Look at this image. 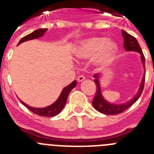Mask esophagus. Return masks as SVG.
Listing matches in <instances>:
<instances>
[{"instance_id": "34e87169", "label": "esophagus", "mask_w": 154, "mask_h": 154, "mask_svg": "<svg viewBox=\"0 0 154 154\" xmlns=\"http://www.w3.org/2000/svg\"><path fill=\"white\" fill-rule=\"evenodd\" d=\"M85 76L82 75H79L78 78H77V80H78V82H81L83 81L84 79H85Z\"/></svg>"}]
</instances>
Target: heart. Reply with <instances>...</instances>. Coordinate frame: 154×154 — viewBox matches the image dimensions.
<instances>
[{"label":"heart","instance_id":"b5f03b06","mask_svg":"<svg viewBox=\"0 0 154 154\" xmlns=\"http://www.w3.org/2000/svg\"><path fill=\"white\" fill-rule=\"evenodd\" d=\"M117 48L113 41H107L104 37H92L82 41L74 49V55L79 59H88L94 56L95 65L103 67L112 62Z\"/></svg>","mask_w":154,"mask_h":154}]
</instances>
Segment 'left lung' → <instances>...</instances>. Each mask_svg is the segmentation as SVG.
<instances>
[{
    "instance_id": "left-lung-1",
    "label": "left lung",
    "mask_w": 154,
    "mask_h": 154,
    "mask_svg": "<svg viewBox=\"0 0 154 154\" xmlns=\"http://www.w3.org/2000/svg\"><path fill=\"white\" fill-rule=\"evenodd\" d=\"M122 35H123V39H124L123 45H124V48L126 49V51H133L140 53L143 65V67H145V57H144L142 49H141L140 46L139 45L137 39L133 36H132L131 35L128 34L124 30H122ZM93 76L95 78L94 82L96 85V92L92 103L93 105L94 108L96 109L97 111H99L101 113L106 114V115H116V114H119L124 112L125 110L127 109L128 108H130L133 103H135L137 101V99L141 96L143 90L145 76L143 77L142 82H141L140 87L138 92L133 99H130V101L127 102V103H123V104H112V103L107 102L102 96L101 89H100V85H99V75L95 74Z\"/></svg>"
}]
</instances>
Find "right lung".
<instances>
[{
	"mask_svg": "<svg viewBox=\"0 0 154 154\" xmlns=\"http://www.w3.org/2000/svg\"><path fill=\"white\" fill-rule=\"evenodd\" d=\"M47 28H42V29H38L36 31H33L32 33L29 34V35L24 36V38L20 40V42H18V44L20 45L21 43L24 42H26L28 40H32V39L38 38L40 37L43 36L44 34L45 33V31H47ZM76 85V81H73L71 84H69L68 86L65 87L62 90V92H61L60 96L58 97V99H57L55 103L51 104V106H48L47 107H45V108H34V107H31L28 106L27 104L24 103L23 101L20 100L21 103L24 105V106H26L30 111H31L32 112L35 113L36 115H38L40 116H47V117H52V116H55L58 115L59 112L62 110V109L65 106L66 101H67L68 96H69V92L72 91V89L73 88H75Z\"/></svg>",
	"mask_w": 154,
	"mask_h": 154,
	"instance_id": "right-lung-1",
	"label": "right lung"
}]
</instances>
